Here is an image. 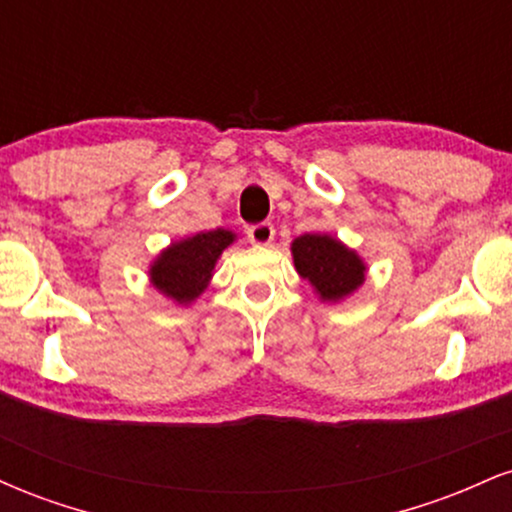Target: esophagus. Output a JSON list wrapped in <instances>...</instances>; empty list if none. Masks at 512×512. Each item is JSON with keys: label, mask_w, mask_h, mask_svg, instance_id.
<instances>
[{"label": "esophagus", "mask_w": 512, "mask_h": 512, "mask_svg": "<svg viewBox=\"0 0 512 512\" xmlns=\"http://www.w3.org/2000/svg\"><path fill=\"white\" fill-rule=\"evenodd\" d=\"M248 238H250V243H255V245H269L274 240V226L267 221L255 223V226L248 228Z\"/></svg>", "instance_id": "obj_1"}]
</instances>
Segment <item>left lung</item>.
Returning <instances> with one entry per match:
<instances>
[{
    "label": "left lung",
    "instance_id": "8db88e82",
    "mask_svg": "<svg viewBox=\"0 0 512 512\" xmlns=\"http://www.w3.org/2000/svg\"><path fill=\"white\" fill-rule=\"evenodd\" d=\"M291 250L298 274L308 279L325 301H339L363 284L366 267L361 257L354 250H346L339 240L305 233L293 240Z\"/></svg>",
    "mask_w": 512,
    "mask_h": 512
}]
</instances>
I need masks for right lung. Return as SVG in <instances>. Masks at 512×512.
Segmentation results:
<instances>
[{
  "instance_id": "right-lung-1",
  "label": "right lung",
  "mask_w": 512,
  "mask_h": 512,
  "mask_svg": "<svg viewBox=\"0 0 512 512\" xmlns=\"http://www.w3.org/2000/svg\"><path fill=\"white\" fill-rule=\"evenodd\" d=\"M233 233L216 228L170 245L151 267V281L158 291L175 298L178 303H190L207 289L214 264L228 245Z\"/></svg>"
}]
</instances>
